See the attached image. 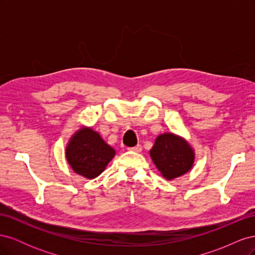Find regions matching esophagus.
Segmentation results:
<instances>
[{"instance_id":"1","label":"esophagus","mask_w":255,"mask_h":255,"mask_svg":"<svg viewBox=\"0 0 255 255\" xmlns=\"http://www.w3.org/2000/svg\"><path fill=\"white\" fill-rule=\"evenodd\" d=\"M128 150H129V151H132V152H136V153H139V152H141V150H142V146H141L140 144H137V145L133 146V148H128Z\"/></svg>"}]
</instances>
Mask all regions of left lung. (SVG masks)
<instances>
[{
  "label": "left lung",
  "mask_w": 255,
  "mask_h": 255,
  "mask_svg": "<svg viewBox=\"0 0 255 255\" xmlns=\"http://www.w3.org/2000/svg\"><path fill=\"white\" fill-rule=\"evenodd\" d=\"M150 156L165 179H176L192 168L195 152L184 138L172 133L157 136Z\"/></svg>",
  "instance_id": "1"
}]
</instances>
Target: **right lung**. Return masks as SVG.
Returning a JSON list of instances; mask_svg holds the SVG:
<instances>
[{
  "instance_id": "right-lung-1",
  "label": "right lung",
  "mask_w": 255,
  "mask_h": 255,
  "mask_svg": "<svg viewBox=\"0 0 255 255\" xmlns=\"http://www.w3.org/2000/svg\"><path fill=\"white\" fill-rule=\"evenodd\" d=\"M115 154L112 146L90 128H80L66 148L68 164L75 173L86 179H95L101 174Z\"/></svg>"
}]
</instances>
